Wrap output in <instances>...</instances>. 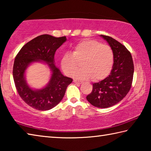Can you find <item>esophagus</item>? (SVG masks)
Masks as SVG:
<instances>
[{"label": "esophagus", "mask_w": 151, "mask_h": 151, "mask_svg": "<svg viewBox=\"0 0 151 151\" xmlns=\"http://www.w3.org/2000/svg\"><path fill=\"white\" fill-rule=\"evenodd\" d=\"M73 82H74V83H76L81 84V83H83V81H78V80H73Z\"/></svg>", "instance_id": "esophagus-1"}]
</instances>
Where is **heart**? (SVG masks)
<instances>
[{
  "label": "heart",
  "instance_id": "1",
  "mask_svg": "<svg viewBox=\"0 0 151 151\" xmlns=\"http://www.w3.org/2000/svg\"><path fill=\"white\" fill-rule=\"evenodd\" d=\"M113 62L114 54L111 47L95 40L87 39L76 44L71 54L68 53L63 55L61 66L66 75L71 76L81 63L83 69L75 73L74 77L99 81L109 75Z\"/></svg>",
  "mask_w": 151,
  "mask_h": 151
}]
</instances>
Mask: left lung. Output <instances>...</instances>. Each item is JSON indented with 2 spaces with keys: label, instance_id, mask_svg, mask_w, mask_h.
<instances>
[{
  "label": "left lung",
  "instance_id": "8db88e82",
  "mask_svg": "<svg viewBox=\"0 0 151 151\" xmlns=\"http://www.w3.org/2000/svg\"><path fill=\"white\" fill-rule=\"evenodd\" d=\"M114 54V62L109 76L93 83V89L86 99L93 106L107 108L118 104L125 97L133 82L134 64L130 52L120 42L108 36L101 35Z\"/></svg>",
  "mask_w": 151,
  "mask_h": 151
}]
</instances>
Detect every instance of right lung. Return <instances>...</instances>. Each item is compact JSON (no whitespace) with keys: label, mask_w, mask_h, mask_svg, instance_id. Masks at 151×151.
Segmentation results:
<instances>
[{"label":"right lung","mask_w":151,"mask_h":151,"mask_svg":"<svg viewBox=\"0 0 151 151\" xmlns=\"http://www.w3.org/2000/svg\"><path fill=\"white\" fill-rule=\"evenodd\" d=\"M66 40L65 36H38L26 43L15 58L12 75L16 88L23 101L34 109L46 111L56 106L72 82V79L63 76L54 64L55 52ZM33 62L46 63L52 73L49 83L40 90L32 89L26 83L25 70Z\"/></svg>","instance_id":"add662e5"}]
</instances>
